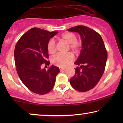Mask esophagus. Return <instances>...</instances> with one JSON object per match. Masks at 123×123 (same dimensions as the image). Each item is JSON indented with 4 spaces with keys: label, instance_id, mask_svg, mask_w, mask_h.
<instances>
[{
    "label": "esophagus",
    "instance_id": "esophagus-1",
    "mask_svg": "<svg viewBox=\"0 0 123 123\" xmlns=\"http://www.w3.org/2000/svg\"><path fill=\"white\" fill-rule=\"evenodd\" d=\"M59 69H60V72H62V71H63V70H64L65 69V68H59Z\"/></svg>",
    "mask_w": 123,
    "mask_h": 123
}]
</instances>
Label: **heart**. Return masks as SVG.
<instances>
[{"label": "heart", "instance_id": "obj_1", "mask_svg": "<svg viewBox=\"0 0 123 123\" xmlns=\"http://www.w3.org/2000/svg\"><path fill=\"white\" fill-rule=\"evenodd\" d=\"M60 40L62 41L69 44V47L74 53H77L81 48L82 43L80 41L77 40V36L73 32H66L60 36ZM47 50L51 54L56 51V43L54 40H50L47 44ZM74 56L72 54H57L51 59V63L54 65L60 68H65L68 66L73 62Z\"/></svg>", "mask_w": 123, "mask_h": 123}]
</instances>
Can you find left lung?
Segmentation results:
<instances>
[{
	"label": "left lung",
	"mask_w": 123,
	"mask_h": 123,
	"mask_svg": "<svg viewBox=\"0 0 123 123\" xmlns=\"http://www.w3.org/2000/svg\"><path fill=\"white\" fill-rule=\"evenodd\" d=\"M77 32L82 40V50L74 64L75 74L70 79L73 88L80 92H86L94 88L105 71L107 53L100 35L85 26H77L68 30Z\"/></svg>",
	"instance_id": "1"
}]
</instances>
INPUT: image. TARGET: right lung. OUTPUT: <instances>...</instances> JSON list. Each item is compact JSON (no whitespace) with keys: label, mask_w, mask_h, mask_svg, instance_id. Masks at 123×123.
<instances>
[{"label":"right lung","mask_w":123,"mask_h":123,"mask_svg":"<svg viewBox=\"0 0 123 123\" xmlns=\"http://www.w3.org/2000/svg\"><path fill=\"white\" fill-rule=\"evenodd\" d=\"M58 33L32 28L23 34L16 43L14 55L18 76L28 90L38 95L49 92L55 85L58 67L51 65L48 70L42 69L43 63L49 65L47 44Z\"/></svg>","instance_id":"1"}]
</instances>
